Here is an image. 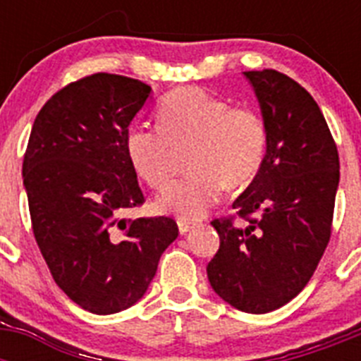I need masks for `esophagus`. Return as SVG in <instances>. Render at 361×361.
<instances>
[{
  "instance_id": "1",
  "label": "esophagus",
  "mask_w": 361,
  "mask_h": 361,
  "mask_svg": "<svg viewBox=\"0 0 361 361\" xmlns=\"http://www.w3.org/2000/svg\"><path fill=\"white\" fill-rule=\"evenodd\" d=\"M177 224H178V231L183 233V235H186V233L191 231L193 228H199L200 222H193V220H186V219H178Z\"/></svg>"
}]
</instances>
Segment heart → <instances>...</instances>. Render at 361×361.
I'll return each mask as SVG.
<instances>
[{"label": "heart", "instance_id": "obj_1", "mask_svg": "<svg viewBox=\"0 0 361 361\" xmlns=\"http://www.w3.org/2000/svg\"><path fill=\"white\" fill-rule=\"evenodd\" d=\"M157 126L135 124L124 148L135 173L162 191L175 175V149L188 152L193 171L166 190L159 200L164 212L195 220L220 199L224 188L238 190L257 178L269 145L264 116L251 106H229L197 86L162 95L155 110Z\"/></svg>", "mask_w": 361, "mask_h": 361}]
</instances>
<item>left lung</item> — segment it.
<instances>
[{
	"label": "left lung",
	"instance_id": "obj_1",
	"mask_svg": "<svg viewBox=\"0 0 361 361\" xmlns=\"http://www.w3.org/2000/svg\"><path fill=\"white\" fill-rule=\"evenodd\" d=\"M269 128L262 170L212 220L220 247L208 264L216 295L251 314L275 311L307 286L329 244L340 159L317 101L276 70H250ZM237 218L244 219L235 225Z\"/></svg>",
	"mask_w": 361,
	"mask_h": 361
}]
</instances>
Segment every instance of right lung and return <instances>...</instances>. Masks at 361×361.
<instances>
[{
    "label": "right lung",
    "mask_w": 361,
    "mask_h": 361,
    "mask_svg": "<svg viewBox=\"0 0 361 361\" xmlns=\"http://www.w3.org/2000/svg\"><path fill=\"white\" fill-rule=\"evenodd\" d=\"M152 86L97 72L43 104L23 157L32 231L56 283L94 314L141 300L177 238L170 216L123 219L145 204L124 148Z\"/></svg>",
    "instance_id": "add662e5"
}]
</instances>
